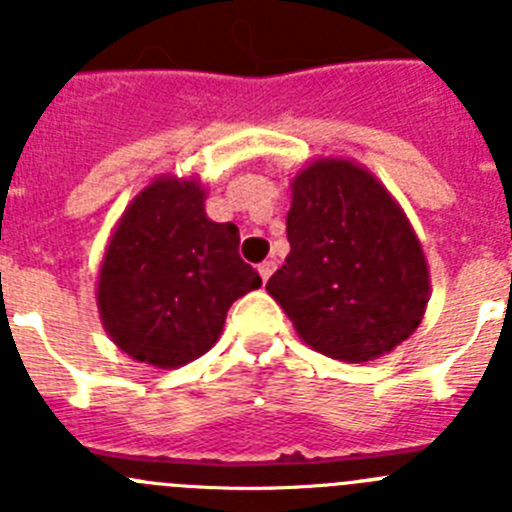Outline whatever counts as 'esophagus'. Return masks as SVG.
<instances>
[{"mask_svg":"<svg viewBox=\"0 0 512 512\" xmlns=\"http://www.w3.org/2000/svg\"><path fill=\"white\" fill-rule=\"evenodd\" d=\"M274 269H277V264L274 261H264V264H259V274L264 282H269V277L274 274Z\"/></svg>","mask_w":512,"mask_h":512,"instance_id":"1","label":"esophagus"}]
</instances>
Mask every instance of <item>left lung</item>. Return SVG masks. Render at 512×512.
<instances>
[{"label":"left lung","mask_w":512,"mask_h":512,"mask_svg":"<svg viewBox=\"0 0 512 512\" xmlns=\"http://www.w3.org/2000/svg\"><path fill=\"white\" fill-rule=\"evenodd\" d=\"M289 256L266 282L307 346L372 361L413 333L428 305L423 248L390 192L351 161H315L292 184Z\"/></svg>","instance_id":"obj_1"}]
</instances>
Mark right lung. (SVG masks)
<instances>
[{"mask_svg": "<svg viewBox=\"0 0 512 512\" xmlns=\"http://www.w3.org/2000/svg\"><path fill=\"white\" fill-rule=\"evenodd\" d=\"M233 223H212L197 182L158 179L125 210L99 271L104 330L135 361L171 369L202 356L228 307L261 287Z\"/></svg>", "mask_w": 512, "mask_h": 512, "instance_id": "add662e5", "label": "right lung"}]
</instances>
